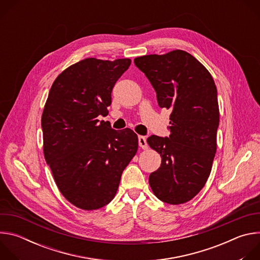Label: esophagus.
<instances>
[{"instance_id":"1","label":"esophagus","mask_w":260,"mask_h":260,"mask_svg":"<svg viewBox=\"0 0 260 260\" xmlns=\"http://www.w3.org/2000/svg\"><path fill=\"white\" fill-rule=\"evenodd\" d=\"M139 146L142 148V149H147L148 144H147V139L144 136H139Z\"/></svg>"}]
</instances>
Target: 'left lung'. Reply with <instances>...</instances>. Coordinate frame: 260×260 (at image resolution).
Returning a JSON list of instances; mask_svg holds the SVG:
<instances>
[{
  "label": "left lung",
  "instance_id": "left-lung-1",
  "mask_svg": "<svg viewBox=\"0 0 260 260\" xmlns=\"http://www.w3.org/2000/svg\"><path fill=\"white\" fill-rule=\"evenodd\" d=\"M134 62L153 86L158 106L172 110L169 138L147 139L161 156L149 176L150 187L167 204H184L202 190L212 170L219 125L215 82L194 56L179 49Z\"/></svg>",
  "mask_w": 260,
  "mask_h": 260
}]
</instances>
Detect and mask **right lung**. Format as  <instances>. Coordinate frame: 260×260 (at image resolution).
<instances>
[{"mask_svg": "<svg viewBox=\"0 0 260 260\" xmlns=\"http://www.w3.org/2000/svg\"><path fill=\"white\" fill-rule=\"evenodd\" d=\"M132 60L93 57L62 71L54 80L41 119L43 151L61 194L82 210L112 201L123 170L136 155L138 136L108 121L111 92Z\"/></svg>", "mask_w": 260, "mask_h": 260, "instance_id": "right-lung-1", "label": "right lung"}]
</instances>
